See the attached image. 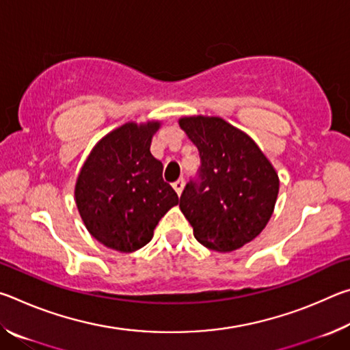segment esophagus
Returning <instances> with one entry per match:
<instances>
[{"label":"esophagus","instance_id":"obj_1","mask_svg":"<svg viewBox=\"0 0 350 350\" xmlns=\"http://www.w3.org/2000/svg\"><path fill=\"white\" fill-rule=\"evenodd\" d=\"M183 185H185V180H183V179H177V180L173 183V188L176 189V193H177V194H180V193H182Z\"/></svg>","mask_w":350,"mask_h":350}]
</instances>
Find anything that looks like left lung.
Segmentation results:
<instances>
[{"instance_id": "obj_1", "label": "left lung", "mask_w": 350, "mask_h": 350, "mask_svg": "<svg viewBox=\"0 0 350 350\" xmlns=\"http://www.w3.org/2000/svg\"><path fill=\"white\" fill-rule=\"evenodd\" d=\"M179 125L198 146L200 167L179 206L194 238L233 252L262 232L273 213L280 180L258 145L219 117H183Z\"/></svg>"}]
</instances>
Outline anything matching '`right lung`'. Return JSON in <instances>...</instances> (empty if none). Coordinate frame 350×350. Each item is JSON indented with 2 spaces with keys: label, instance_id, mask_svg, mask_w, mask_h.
Here are the masks:
<instances>
[{
  "label": "right lung",
  "instance_id": "add662e5",
  "mask_svg": "<svg viewBox=\"0 0 350 350\" xmlns=\"http://www.w3.org/2000/svg\"><path fill=\"white\" fill-rule=\"evenodd\" d=\"M157 122L126 123L98 142L83 165L75 202L88 232L112 250L129 253L151 241L179 198L150 151Z\"/></svg>",
  "mask_w": 350,
  "mask_h": 350
}]
</instances>
